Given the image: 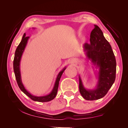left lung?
Here are the masks:
<instances>
[{"mask_svg": "<svg viewBox=\"0 0 128 128\" xmlns=\"http://www.w3.org/2000/svg\"><path fill=\"white\" fill-rule=\"evenodd\" d=\"M94 26L90 42L84 44L83 48L86 58L96 68H99L96 73L98 82L96 88H85L79 76L80 92L83 98L87 100L99 99L107 94L114 83L116 70V62L111 46L99 27Z\"/></svg>", "mask_w": 128, "mask_h": 128, "instance_id": "8db88e82", "label": "left lung"}]
</instances>
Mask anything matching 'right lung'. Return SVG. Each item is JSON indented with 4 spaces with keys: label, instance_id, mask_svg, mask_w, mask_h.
Masks as SVG:
<instances>
[{
    "label": "right lung",
    "instance_id": "add662e5",
    "mask_svg": "<svg viewBox=\"0 0 128 128\" xmlns=\"http://www.w3.org/2000/svg\"><path fill=\"white\" fill-rule=\"evenodd\" d=\"M29 39V37H26V33H24V36L22 37L20 43L19 44L16 49V51H15L13 61V69L15 76V78H16L18 86L19 88H20V90L24 92L25 94H26L27 96H28L30 99H32V100H34V101L38 102H50L51 101V100H53L56 96L60 78L64 72V71L65 69H66V67H64L59 72V74H58L52 90L48 94L44 96H38L31 94L30 93H29L25 88L24 84L22 83L20 72V61L21 59L22 56L23 54V53H24V49L26 47V45L27 44V42H28V40Z\"/></svg>",
    "mask_w": 128,
    "mask_h": 128
}]
</instances>
